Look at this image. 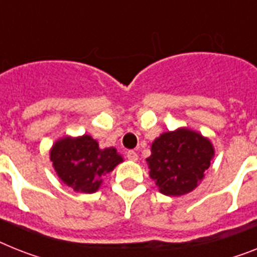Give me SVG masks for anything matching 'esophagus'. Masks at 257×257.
<instances>
[{
  "label": "esophagus",
  "instance_id": "esophagus-1",
  "mask_svg": "<svg viewBox=\"0 0 257 257\" xmlns=\"http://www.w3.org/2000/svg\"><path fill=\"white\" fill-rule=\"evenodd\" d=\"M127 159L131 162H137L138 160V154L135 151H127Z\"/></svg>",
  "mask_w": 257,
  "mask_h": 257
}]
</instances>
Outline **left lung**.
Returning a JSON list of instances; mask_svg holds the SVG:
<instances>
[{"label":"left lung","instance_id":"obj_1","mask_svg":"<svg viewBox=\"0 0 257 257\" xmlns=\"http://www.w3.org/2000/svg\"><path fill=\"white\" fill-rule=\"evenodd\" d=\"M151 152L147 158L150 176L163 194L173 197L197 188L214 156L211 143L186 128L162 134Z\"/></svg>","mask_w":257,"mask_h":257}]
</instances>
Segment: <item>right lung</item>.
I'll use <instances>...</instances> for the list:
<instances>
[{
	"mask_svg": "<svg viewBox=\"0 0 257 257\" xmlns=\"http://www.w3.org/2000/svg\"><path fill=\"white\" fill-rule=\"evenodd\" d=\"M51 160L61 181L82 193H94L102 182L101 177L123 162L115 148L99 150L89 135L57 141L51 150Z\"/></svg>",
	"mask_w": 257,
	"mask_h": 257,
	"instance_id": "obj_1",
	"label": "right lung"
}]
</instances>
